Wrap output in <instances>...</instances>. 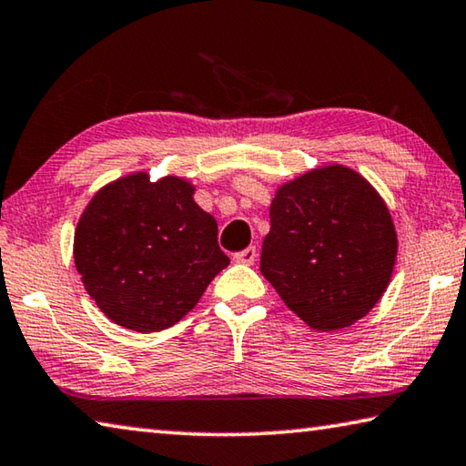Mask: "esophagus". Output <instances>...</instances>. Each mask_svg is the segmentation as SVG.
I'll return each instance as SVG.
<instances>
[{
    "label": "esophagus",
    "mask_w": 466,
    "mask_h": 466,
    "mask_svg": "<svg viewBox=\"0 0 466 466\" xmlns=\"http://www.w3.org/2000/svg\"><path fill=\"white\" fill-rule=\"evenodd\" d=\"M257 248L255 247H248V248H244V250H240V252H236L234 255V261L236 263H244V265H252L257 261Z\"/></svg>",
    "instance_id": "esophagus-1"
}]
</instances>
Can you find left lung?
Listing matches in <instances>:
<instances>
[{"mask_svg":"<svg viewBox=\"0 0 466 466\" xmlns=\"http://www.w3.org/2000/svg\"><path fill=\"white\" fill-rule=\"evenodd\" d=\"M261 273L314 330H339L374 309L397 263V230L360 172L329 164L283 183L271 208Z\"/></svg>","mask_w":466,"mask_h":466,"instance_id":"1","label":"left lung"}]
</instances>
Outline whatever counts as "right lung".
I'll list each match as a JSON object with an SVG mask.
<instances>
[{
	"label": "right lung",
	"instance_id": "right-lung-1",
	"mask_svg": "<svg viewBox=\"0 0 466 466\" xmlns=\"http://www.w3.org/2000/svg\"><path fill=\"white\" fill-rule=\"evenodd\" d=\"M187 178L133 172L100 188L74 236V261L98 309L115 325L156 333L195 309L230 265L216 218Z\"/></svg>",
	"mask_w": 466,
	"mask_h": 466
}]
</instances>
